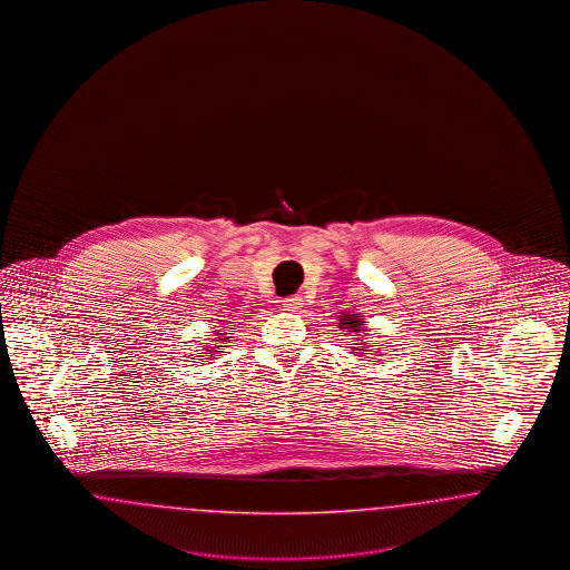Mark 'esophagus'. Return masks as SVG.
Here are the masks:
<instances>
[{
    "label": "esophagus",
    "mask_w": 570,
    "mask_h": 570,
    "mask_svg": "<svg viewBox=\"0 0 570 570\" xmlns=\"http://www.w3.org/2000/svg\"><path fill=\"white\" fill-rule=\"evenodd\" d=\"M301 297H286L282 301V307L286 309V312H298L301 309Z\"/></svg>",
    "instance_id": "34e87169"
}]
</instances>
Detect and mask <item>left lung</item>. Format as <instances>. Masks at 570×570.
<instances>
[{"label":"left lung","mask_w":570,"mask_h":570,"mask_svg":"<svg viewBox=\"0 0 570 570\" xmlns=\"http://www.w3.org/2000/svg\"><path fill=\"white\" fill-rule=\"evenodd\" d=\"M363 325H365V318H361L358 314H342L340 316V328H346L354 335H361L363 331H367ZM348 348H353V353L358 354V356H370V354L376 353V351H367L363 340H356V344L348 346Z\"/></svg>","instance_id":"obj_1"}]
</instances>
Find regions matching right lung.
Instances as JSON below:
<instances>
[{
    "instance_id": "add662e5",
    "label": "right lung",
    "mask_w": 570,
    "mask_h": 570,
    "mask_svg": "<svg viewBox=\"0 0 570 570\" xmlns=\"http://www.w3.org/2000/svg\"><path fill=\"white\" fill-rule=\"evenodd\" d=\"M217 335H222V337H216V342H228V337H224L226 333H217ZM224 351V346H212L205 356H214V354L222 353Z\"/></svg>"
}]
</instances>
